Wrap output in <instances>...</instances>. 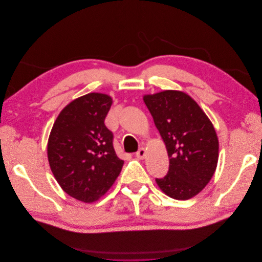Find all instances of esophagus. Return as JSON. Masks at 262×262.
Masks as SVG:
<instances>
[{"mask_svg":"<svg viewBox=\"0 0 262 262\" xmlns=\"http://www.w3.org/2000/svg\"><path fill=\"white\" fill-rule=\"evenodd\" d=\"M136 156H137L138 158H140V160H143V158H145V156H146V150H145V148H143V147L139 148V150L136 153Z\"/></svg>","mask_w":262,"mask_h":262,"instance_id":"esophagus-1","label":"esophagus"}]
</instances>
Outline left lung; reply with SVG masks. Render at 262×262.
I'll return each instance as SVG.
<instances>
[{
    "label": "left lung",
    "instance_id": "1",
    "mask_svg": "<svg viewBox=\"0 0 262 262\" xmlns=\"http://www.w3.org/2000/svg\"><path fill=\"white\" fill-rule=\"evenodd\" d=\"M143 100L167 148L169 169L156 178L162 191L188 200L209 184L219 160V140L208 116L188 94L164 91Z\"/></svg>",
    "mask_w": 262,
    "mask_h": 262
}]
</instances>
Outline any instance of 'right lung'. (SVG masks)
<instances>
[{
	"label": "right lung",
	"instance_id": "add662e5",
	"mask_svg": "<svg viewBox=\"0 0 262 262\" xmlns=\"http://www.w3.org/2000/svg\"><path fill=\"white\" fill-rule=\"evenodd\" d=\"M113 104L106 94L90 93L71 101L54 121L48 140V161L60 187L82 202L97 201L114 185L123 161L105 125Z\"/></svg>",
	"mask_w": 262,
	"mask_h": 262
}]
</instances>
